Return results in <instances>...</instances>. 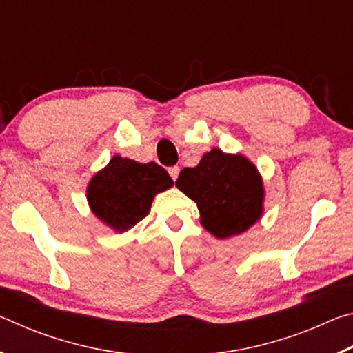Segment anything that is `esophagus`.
<instances>
[{"mask_svg":"<svg viewBox=\"0 0 353 353\" xmlns=\"http://www.w3.org/2000/svg\"><path fill=\"white\" fill-rule=\"evenodd\" d=\"M168 172H170V176H171L172 181H176L177 176H179V172H181V168H179V166H171V168H168Z\"/></svg>","mask_w":353,"mask_h":353,"instance_id":"34e87169","label":"esophagus"}]
</instances>
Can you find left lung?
<instances>
[{
  "instance_id": "1",
  "label": "left lung",
  "mask_w": 353,
  "mask_h": 353,
  "mask_svg": "<svg viewBox=\"0 0 353 353\" xmlns=\"http://www.w3.org/2000/svg\"><path fill=\"white\" fill-rule=\"evenodd\" d=\"M176 187L193 199L201 223L218 238L246 232L263 210V183L255 166L243 155L212 149L194 168H183Z\"/></svg>"
}]
</instances>
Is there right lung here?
<instances>
[{"label":"right lung","instance_id":"right-lung-1","mask_svg":"<svg viewBox=\"0 0 353 353\" xmlns=\"http://www.w3.org/2000/svg\"><path fill=\"white\" fill-rule=\"evenodd\" d=\"M172 187V179L157 163H139L115 155L92 179L87 190L92 212L107 225L124 232L151 212L154 196Z\"/></svg>","mask_w":353,"mask_h":353}]
</instances>
